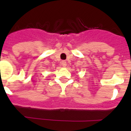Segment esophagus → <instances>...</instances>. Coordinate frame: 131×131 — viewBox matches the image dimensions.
Masks as SVG:
<instances>
[{
    "label": "esophagus",
    "mask_w": 131,
    "mask_h": 131,
    "mask_svg": "<svg viewBox=\"0 0 131 131\" xmlns=\"http://www.w3.org/2000/svg\"><path fill=\"white\" fill-rule=\"evenodd\" d=\"M61 64H62V66H63V67H67V62H66L64 60L62 61Z\"/></svg>",
    "instance_id": "34e87169"
}]
</instances>
